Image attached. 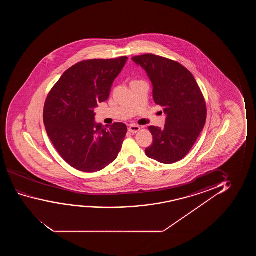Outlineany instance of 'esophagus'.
Listing matches in <instances>:
<instances>
[{
  "mask_svg": "<svg viewBox=\"0 0 256 256\" xmlns=\"http://www.w3.org/2000/svg\"><path fill=\"white\" fill-rule=\"evenodd\" d=\"M140 130V128L139 126H137V125H134V124H131L130 125V128H128V132L132 134H136Z\"/></svg>",
  "mask_w": 256,
  "mask_h": 256,
  "instance_id": "1",
  "label": "esophagus"
}]
</instances>
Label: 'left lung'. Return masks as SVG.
<instances>
[{
  "label": "left lung",
  "mask_w": 256,
  "mask_h": 256,
  "mask_svg": "<svg viewBox=\"0 0 256 256\" xmlns=\"http://www.w3.org/2000/svg\"><path fill=\"white\" fill-rule=\"evenodd\" d=\"M142 67L153 86L156 104L164 108V128L148 126L153 144L145 150L148 158L170 164L189 153L206 120V104L192 74L173 60L144 54L132 58Z\"/></svg>",
  "instance_id": "obj_1"
}]
</instances>
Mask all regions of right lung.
Instances as JSON below:
<instances>
[{"instance_id":"1","label":"right lung","mask_w":256,"mask_h":256,"mask_svg":"<svg viewBox=\"0 0 256 256\" xmlns=\"http://www.w3.org/2000/svg\"><path fill=\"white\" fill-rule=\"evenodd\" d=\"M126 60L124 56L81 61L61 76L47 96L44 108L47 134L64 160L78 170H102L120 151L126 125L95 122L94 108L108 98Z\"/></svg>"}]
</instances>
